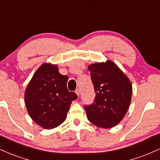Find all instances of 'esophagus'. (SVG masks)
I'll return each mask as SVG.
<instances>
[{
    "instance_id": "34e87169",
    "label": "esophagus",
    "mask_w": 160,
    "mask_h": 160,
    "mask_svg": "<svg viewBox=\"0 0 160 160\" xmlns=\"http://www.w3.org/2000/svg\"><path fill=\"white\" fill-rule=\"evenodd\" d=\"M75 92H76V94L78 95V96H79V95H80V89H76V91H75Z\"/></svg>"
}]
</instances>
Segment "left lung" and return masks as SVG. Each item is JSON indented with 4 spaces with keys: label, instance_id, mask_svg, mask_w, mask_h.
<instances>
[{
    "label": "left lung",
    "instance_id": "left-lung-1",
    "mask_svg": "<svg viewBox=\"0 0 160 160\" xmlns=\"http://www.w3.org/2000/svg\"><path fill=\"white\" fill-rule=\"evenodd\" d=\"M95 97L85 105L87 118L101 128H111L126 115L131 102L132 86L127 77L111 61L89 66Z\"/></svg>",
    "mask_w": 160,
    "mask_h": 160
}]
</instances>
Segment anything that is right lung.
Returning a JSON list of instances; mask_svg holds the SVG:
<instances>
[{"mask_svg":"<svg viewBox=\"0 0 160 160\" xmlns=\"http://www.w3.org/2000/svg\"><path fill=\"white\" fill-rule=\"evenodd\" d=\"M68 80L56 65L43 64L28 85L25 105L31 118L41 127L51 129L61 125L72 101L78 98L76 93L68 90Z\"/></svg>","mask_w":160,"mask_h":160,"instance_id":"1","label":"right lung"}]
</instances>
